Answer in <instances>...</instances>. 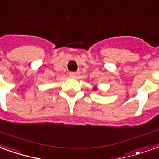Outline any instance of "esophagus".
I'll list each match as a JSON object with an SVG mask.
<instances>
[{"label": "esophagus", "instance_id": "obj_1", "mask_svg": "<svg viewBox=\"0 0 159 159\" xmlns=\"http://www.w3.org/2000/svg\"><path fill=\"white\" fill-rule=\"evenodd\" d=\"M69 76L72 77V78H75L77 76V73H75V72H70L69 73Z\"/></svg>", "mask_w": 159, "mask_h": 159}]
</instances>
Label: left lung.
Wrapping results in <instances>:
<instances>
[{
    "mask_svg": "<svg viewBox=\"0 0 159 159\" xmlns=\"http://www.w3.org/2000/svg\"><path fill=\"white\" fill-rule=\"evenodd\" d=\"M94 90H97V88H94Z\"/></svg>",
    "mask_w": 159,
    "mask_h": 159,
    "instance_id": "left-lung-1",
    "label": "left lung"
}]
</instances>
